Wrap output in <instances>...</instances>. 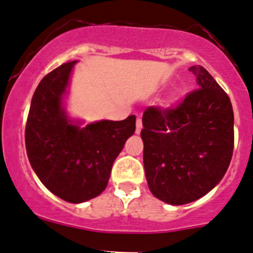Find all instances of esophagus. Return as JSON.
<instances>
[{"label":"esophagus","instance_id":"esophagus-1","mask_svg":"<svg viewBox=\"0 0 253 253\" xmlns=\"http://www.w3.org/2000/svg\"><path fill=\"white\" fill-rule=\"evenodd\" d=\"M141 129H142V121H141V118H137V121H136V133L140 135Z\"/></svg>","mask_w":253,"mask_h":253}]
</instances>
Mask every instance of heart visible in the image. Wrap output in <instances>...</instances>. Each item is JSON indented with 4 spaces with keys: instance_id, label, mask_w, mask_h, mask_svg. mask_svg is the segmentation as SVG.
<instances>
[{
    "instance_id": "b5f03b06",
    "label": "heart",
    "mask_w": 253,
    "mask_h": 253,
    "mask_svg": "<svg viewBox=\"0 0 253 253\" xmlns=\"http://www.w3.org/2000/svg\"><path fill=\"white\" fill-rule=\"evenodd\" d=\"M174 95H175V94H174Z\"/></svg>"
}]
</instances>
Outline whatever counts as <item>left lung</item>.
Wrapping results in <instances>:
<instances>
[{
  "label": "left lung",
  "mask_w": 253,
  "mask_h": 253,
  "mask_svg": "<svg viewBox=\"0 0 253 253\" xmlns=\"http://www.w3.org/2000/svg\"><path fill=\"white\" fill-rule=\"evenodd\" d=\"M200 89L175 110L150 107L142 116L143 166L150 192L165 203L195 202L218 185L233 152V108L200 65L189 68Z\"/></svg>",
  "instance_id": "obj_1"
}]
</instances>
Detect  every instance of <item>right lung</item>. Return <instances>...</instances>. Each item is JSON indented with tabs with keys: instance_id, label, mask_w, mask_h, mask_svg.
<instances>
[{
	"instance_id": "obj_1",
	"label": "right lung",
	"mask_w": 253,
	"mask_h": 253,
	"mask_svg": "<svg viewBox=\"0 0 253 253\" xmlns=\"http://www.w3.org/2000/svg\"><path fill=\"white\" fill-rule=\"evenodd\" d=\"M77 63L67 61L42 79L25 129L33 170L50 192L69 203H83L103 192L113 163L136 129L133 115L88 125L69 116L67 98Z\"/></svg>"
}]
</instances>
